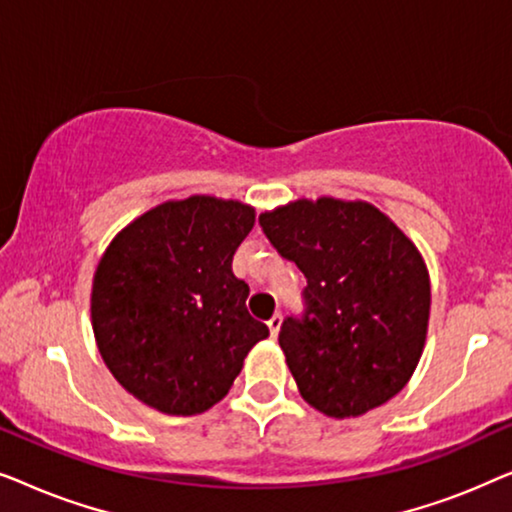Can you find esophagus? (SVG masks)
I'll return each mask as SVG.
<instances>
[{
    "instance_id": "1",
    "label": "esophagus",
    "mask_w": 512,
    "mask_h": 512,
    "mask_svg": "<svg viewBox=\"0 0 512 512\" xmlns=\"http://www.w3.org/2000/svg\"><path fill=\"white\" fill-rule=\"evenodd\" d=\"M268 328H270L272 338H277L279 328H282V314H275V317H272V319L268 321Z\"/></svg>"
}]
</instances>
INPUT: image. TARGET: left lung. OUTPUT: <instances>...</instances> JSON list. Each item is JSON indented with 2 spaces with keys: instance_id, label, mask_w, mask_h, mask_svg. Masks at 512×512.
Instances as JSON below:
<instances>
[{
  "instance_id": "left-lung-1",
  "label": "left lung",
  "mask_w": 512,
  "mask_h": 512,
  "mask_svg": "<svg viewBox=\"0 0 512 512\" xmlns=\"http://www.w3.org/2000/svg\"><path fill=\"white\" fill-rule=\"evenodd\" d=\"M258 223L307 279L303 314L279 331L300 396L335 419L394 398L415 373L429 328L431 284L415 244L361 200H296Z\"/></svg>"
}]
</instances>
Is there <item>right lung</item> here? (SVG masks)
Returning a JSON list of instances; mask_svg holds the SVG:
<instances>
[{"mask_svg":"<svg viewBox=\"0 0 512 512\" xmlns=\"http://www.w3.org/2000/svg\"><path fill=\"white\" fill-rule=\"evenodd\" d=\"M254 207L191 195L123 228L95 270L90 314L118 384L165 415L219 403L268 326L247 312L249 286L233 256L254 228Z\"/></svg>","mask_w":512,"mask_h":512,"instance_id":"right-lung-1","label":"right lung"}]
</instances>
